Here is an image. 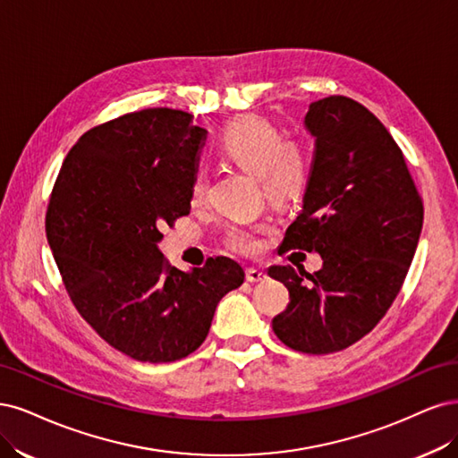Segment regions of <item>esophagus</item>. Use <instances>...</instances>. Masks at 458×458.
<instances>
[{"instance_id": "esophagus-1", "label": "esophagus", "mask_w": 458, "mask_h": 458, "mask_svg": "<svg viewBox=\"0 0 458 458\" xmlns=\"http://www.w3.org/2000/svg\"><path fill=\"white\" fill-rule=\"evenodd\" d=\"M245 277H247V282H250V284L264 282V279H267V272H262L259 268H247Z\"/></svg>"}]
</instances>
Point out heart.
<instances>
[{"mask_svg":"<svg viewBox=\"0 0 458 458\" xmlns=\"http://www.w3.org/2000/svg\"><path fill=\"white\" fill-rule=\"evenodd\" d=\"M216 150L230 164L259 176L268 201L289 208L299 203L312 179V152L299 139H289L276 123L257 114L228 122L216 139ZM208 191V174L198 169L190 182V201L199 203ZM267 223L238 220L225 233V247L240 255H253L260 247Z\"/></svg>","mask_w":458,"mask_h":458,"instance_id":"b5f03b06","label":"heart"}]
</instances>
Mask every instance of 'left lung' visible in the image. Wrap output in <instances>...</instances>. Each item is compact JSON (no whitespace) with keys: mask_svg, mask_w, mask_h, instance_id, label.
<instances>
[{"mask_svg":"<svg viewBox=\"0 0 458 458\" xmlns=\"http://www.w3.org/2000/svg\"><path fill=\"white\" fill-rule=\"evenodd\" d=\"M306 127L316 137L312 179L282 249L316 250L323 267L268 270L291 299L272 329L285 346L321 356L358 343L385 318L415 257L424 205L402 148L360 102H312Z\"/></svg>","mask_w":458,"mask_h":458,"instance_id":"left-lung-1","label":"left lung"}]
</instances>
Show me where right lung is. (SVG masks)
Instances as JSON below:
<instances>
[{
  "instance_id": "right-lung-1",
  "label": "right lung",
  "mask_w": 458,
  "mask_h": 458,
  "mask_svg": "<svg viewBox=\"0 0 458 458\" xmlns=\"http://www.w3.org/2000/svg\"><path fill=\"white\" fill-rule=\"evenodd\" d=\"M194 115L146 108L100 123L72 146L46 232L80 316L125 356L169 363L196 352L216 304L243 284L226 257L182 272L159 253L161 228L190 213L208 131Z\"/></svg>"
}]
</instances>
